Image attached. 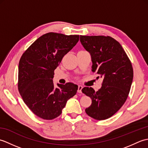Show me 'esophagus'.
I'll list each match as a JSON object with an SVG mask.
<instances>
[{
    "mask_svg": "<svg viewBox=\"0 0 148 148\" xmlns=\"http://www.w3.org/2000/svg\"><path fill=\"white\" fill-rule=\"evenodd\" d=\"M82 89H83V86H81V85H79L78 86V89H77V92L78 93H82Z\"/></svg>",
    "mask_w": 148,
    "mask_h": 148,
    "instance_id": "esophagus-1",
    "label": "esophagus"
}]
</instances>
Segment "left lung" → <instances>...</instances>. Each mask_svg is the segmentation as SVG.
Returning <instances> with one entry per match:
<instances>
[{"label":"left lung","mask_w":148,"mask_h":148,"mask_svg":"<svg viewBox=\"0 0 148 148\" xmlns=\"http://www.w3.org/2000/svg\"><path fill=\"white\" fill-rule=\"evenodd\" d=\"M80 41L90 53L92 71L103 78L97 92L92 87L82 89L92 99L86 113L97 120L108 119L126 101L133 81L132 65L121 45L111 37L80 36Z\"/></svg>","instance_id":"1"}]
</instances>
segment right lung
Returning <instances> with one entry per match:
<instances>
[{
    "label": "right lung",
    "instance_id": "right-lung-1",
    "mask_svg": "<svg viewBox=\"0 0 148 148\" xmlns=\"http://www.w3.org/2000/svg\"><path fill=\"white\" fill-rule=\"evenodd\" d=\"M79 35L49 32L34 42L20 58L18 87L25 104L44 119L61 114L67 101L77 93L72 83L53 84L54 71L63 57L79 41Z\"/></svg>",
    "mask_w": 148,
    "mask_h": 148
}]
</instances>
